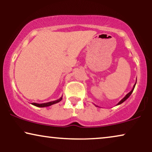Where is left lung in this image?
Here are the masks:
<instances>
[{"label": "left lung", "mask_w": 152, "mask_h": 152, "mask_svg": "<svg viewBox=\"0 0 152 152\" xmlns=\"http://www.w3.org/2000/svg\"><path fill=\"white\" fill-rule=\"evenodd\" d=\"M136 84H134V87H133L132 90V91H131L129 93H127V94H126V95H125V97H124V98H122V99H121V100H120V101L119 102H118V104H117V105L121 104H122V103H123V102H124L126 100V99H127L129 98V96H130V95H132V93H133V91H134V88H135V86H136ZM95 106H96V105H95ZM96 107H97V106H96Z\"/></svg>", "instance_id": "8db88e82"}]
</instances>
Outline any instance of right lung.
Wrapping results in <instances>:
<instances>
[{
  "label": "right lung",
  "instance_id": "add662e5",
  "mask_svg": "<svg viewBox=\"0 0 152 152\" xmlns=\"http://www.w3.org/2000/svg\"><path fill=\"white\" fill-rule=\"evenodd\" d=\"M62 99V96L60 97L59 99H57V100L55 101H52V102H46V103H43V104H38V103H32V105L36 106L37 107H50V106L55 104L56 103L59 102Z\"/></svg>",
  "mask_w": 152,
  "mask_h": 152
}]
</instances>
